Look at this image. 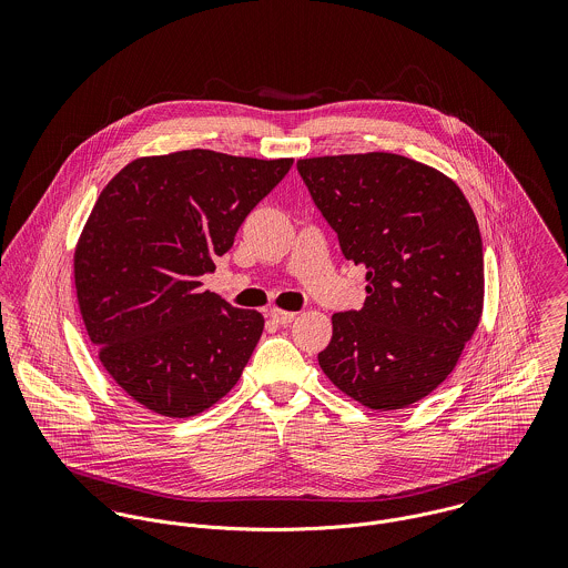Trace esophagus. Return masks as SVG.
<instances>
[{
  "label": "esophagus",
  "instance_id": "esophagus-1",
  "mask_svg": "<svg viewBox=\"0 0 568 568\" xmlns=\"http://www.w3.org/2000/svg\"><path fill=\"white\" fill-rule=\"evenodd\" d=\"M268 317L275 322V324L280 325H288L295 322V313H288V311H280V308H273L271 313H268Z\"/></svg>",
  "mask_w": 568,
  "mask_h": 568
}]
</instances>
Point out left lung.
I'll use <instances>...</instances> for the list:
<instances>
[{
    "label": "left lung",
    "instance_id": "1",
    "mask_svg": "<svg viewBox=\"0 0 568 568\" xmlns=\"http://www.w3.org/2000/svg\"><path fill=\"white\" fill-rule=\"evenodd\" d=\"M297 170L365 266L361 311L332 315L325 376L376 410L413 405L455 369L484 308V244L464 192L435 168L392 153L300 160Z\"/></svg>",
    "mask_w": 568,
    "mask_h": 568
}]
</instances>
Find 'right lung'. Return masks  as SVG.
Wrapping results in <instances>:
<instances>
[{"label": "right lung", "mask_w": 568, "mask_h": 568, "mask_svg": "<svg viewBox=\"0 0 568 568\" xmlns=\"http://www.w3.org/2000/svg\"><path fill=\"white\" fill-rule=\"evenodd\" d=\"M291 165L194 149L135 160L100 192L74 255L77 295L100 363L140 405L190 417L239 383L264 320L201 277Z\"/></svg>", "instance_id": "obj_1"}]
</instances>
